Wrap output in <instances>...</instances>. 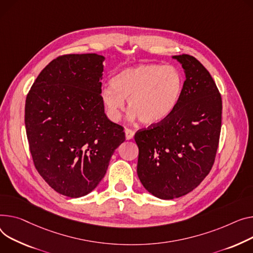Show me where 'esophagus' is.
Returning a JSON list of instances; mask_svg holds the SVG:
<instances>
[{"label":"esophagus","instance_id":"34e87169","mask_svg":"<svg viewBox=\"0 0 253 253\" xmlns=\"http://www.w3.org/2000/svg\"><path fill=\"white\" fill-rule=\"evenodd\" d=\"M125 135H126L127 140H131L134 137V131L129 128H125Z\"/></svg>","mask_w":253,"mask_h":253}]
</instances>
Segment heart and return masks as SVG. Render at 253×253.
<instances>
[{
    "label": "heart",
    "instance_id": "1",
    "mask_svg": "<svg viewBox=\"0 0 253 253\" xmlns=\"http://www.w3.org/2000/svg\"><path fill=\"white\" fill-rule=\"evenodd\" d=\"M184 85L181 71L172 65L140 64L116 74L100 91L110 119L118 122L128 99L129 119L153 126L169 118L178 106Z\"/></svg>",
    "mask_w": 253,
    "mask_h": 253
}]
</instances>
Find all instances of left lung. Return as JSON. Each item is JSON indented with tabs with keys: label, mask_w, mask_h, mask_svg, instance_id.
<instances>
[{
	"label": "left lung",
	"mask_w": 253,
	"mask_h": 253,
	"mask_svg": "<svg viewBox=\"0 0 253 253\" xmlns=\"http://www.w3.org/2000/svg\"><path fill=\"white\" fill-rule=\"evenodd\" d=\"M185 74L177 108L165 121L135 134L137 175L161 199L196 188L214 162L222 125V98L210 72L194 57L173 56Z\"/></svg>",
	"instance_id": "1"
}]
</instances>
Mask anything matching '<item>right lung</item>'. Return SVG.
Listing matches in <instances>:
<instances>
[{
    "label": "right lung",
    "instance_id": "right-lung-1",
    "mask_svg": "<svg viewBox=\"0 0 253 253\" xmlns=\"http://www.w3.org/2000/svg\"><path fill=\"white\" fill-rule=\"evenodd\" d=\"M97 54L53 60L32 84L25 128L38 172L55 191L77 198L90 193L125 141L100 100L104 61Z\"/></svg>",
    "mask_w": 253,
    "mask_h": 253
}]
</instances>
